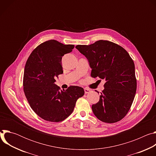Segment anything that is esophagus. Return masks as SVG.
Instances as JSON below:
<instances>
[{
    "label": "esophagus",
    "instance_id": "34e87169",
    "mask_svg": "<svg viewBox=\"0 0 156 156\" xmlns=\"http://www.w3.org/2000/svg\"><path fill=\"white\" fill-rule=\"evenodd\" d=\"M84 93H85V94H87V93H90V91H91V90H90V89H88V88H84Z\"/></svg>",
    "mask_w": 156,
    "mask_h": 156
}]
</instances>
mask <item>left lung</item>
Instances as JSON below:
<instances>
[{"instance_id": "left-lung-1", "label": "left lung", "mask_w": 156, "mask_h": 156, "mask_svg": "<svg viewBox=\"0 0 156 156\" xmlns=\"http://www.w3.org/2000/svg\"><path fill=\"white\" fill-rule=\"evenodd\" d=\"M76 49L87 59L92 69L91 76L105 81L99 102L92 105L94 114L105 123L121 120L129 111L136 94L133 60L125 49L108 41L77 45Z\"/></svg>"}]
</instances>
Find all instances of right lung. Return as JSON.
Here are the masks:
<instances>
[{
	"label": "right lung",
	"mask_w": 156,
	"mask_h": 156,
	"mask_svg": "<svg viewBox=\"0 0 156 156\" xmlns=\"http://www.w3.org/2000/svg\"><path fill=\"white\" fill-rule=\"evenodd\" d=\"M75 46L49 40L39 45L30 54L25 67L23 90L34 112L46 121L58 122L73 111L76 102L82 97L83 87L71 86L60 91L55 79L63 73L62 57Z\"/></svg>",
	"instance_id": "add662e5"
}]
</instances>
